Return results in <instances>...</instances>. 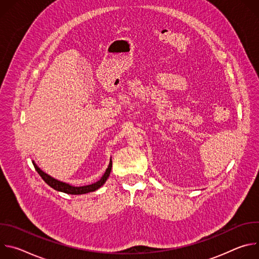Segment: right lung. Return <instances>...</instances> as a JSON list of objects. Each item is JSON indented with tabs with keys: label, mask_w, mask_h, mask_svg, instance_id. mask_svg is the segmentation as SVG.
Here are the masks:
<instances>
[{
	"label": "right lung",
	"mask_w": 259,
	"mask_h": 259,
	"mask_svg": "<svg viewBox=\"0 0 259 259\" xmlns=\"http://www.w3.org/2000/svg\"><path fill=\"white\" fill-rule=\"evenodd\" d=\"M32 164H33L36 172H38L41 175L43 180L48 184L49 187H51L55 191L65 193V194H68V195H82V194H87V193L94 192V191L98 190L105 183L106 179L108 178V176L110 174V171H112V167H113V162H112V159H110L108 167L106 168L104 174L102 175V177L98 181H96L94 183H91V184H87V186L75 187V186H71V184H69V183L60 181V180L50 176L49 174L45 173L41 168H39L38 165L34 163V161H32Z\"/></svg>",
	"instance_id": "obj_1"
}]
</instances>
